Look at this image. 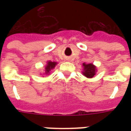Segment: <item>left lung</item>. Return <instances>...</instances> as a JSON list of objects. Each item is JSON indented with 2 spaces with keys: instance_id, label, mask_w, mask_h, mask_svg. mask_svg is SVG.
<instances>
[{
  "instance_id": "8db88e82",
  "label": "left lung",
  "mask_w": 131,
  "mask_h": 131,
  "mask_svg": "<svg viewBox=\"0 0 131 131\" xmlns=\"http://www.w3.org/2000/svg\"><path fill=\"white\" fill-rule=\"evenodd\" d=\"M83 71H82L83 76H85L87 78L91 79L96 74V67L93 65V64H83Z\"/></svg>"
}]
</instances>
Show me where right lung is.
<instances>
[{"mask_svg": "<svg viewBox=\"0 0 131 131\" xmlns=\"http://www.w3.org/2000/svg\"><path fill=\"white\" fill-rule=\"evenodd\" d=\"M57 63L55 62H51V61H48L47 62L46 67H45V74H49L50 72L51 71L52 69L54 68V67L56 66Z\"/></svg>", "mask_w": 131, "mask_h": 131, "instance_id": "add662e5", "label": "right lung"}]
</instances>
